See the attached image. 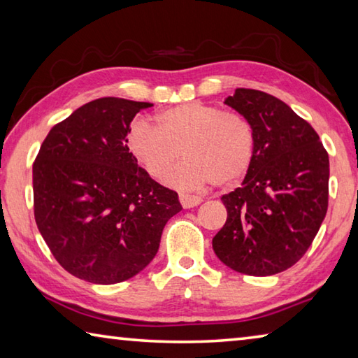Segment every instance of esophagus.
Instances as JSON below:
<instances>
[{
    "label": "esophagus",
    "instance_id": "esophagus-1",
    "mask_svg": "<svg viewBox=\"0 0 358 358\" xmlns=\"http://www.w3.org/2000/svg\"><path fill=\"white\" fill-rule=\"evenodd\" d=\"M201 202H202L201 197L189 196V194H180V203H181V207H183V208L197 207V205Z\"/></svg>",
    "mask_w": 358,
    "mask_h": 358
}]
</instances>
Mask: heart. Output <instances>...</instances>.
I'll return each instance as SVG.
<instances>
[{
	"instance_id": "obj_1",
	"label": "heart",
	"mask_w": 358,
	"mask_h": 358,
	"mask_svg": "<svg viewBox=\"0 0 358 358\" xmlns=\"http://www.w3.org/2000/svg\"><path fill=\"white\" fill-rule=\"evenodd\" d=\"M128 147L151 177L159 178L177 164L166 183L194 189L208 183L230 186L250 171L256 137L250 121L220 107L187 102L157 117V128L136 120L128 131Z\"/></svg>"
}]
</instances>
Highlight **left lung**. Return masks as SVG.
I'll return each instance as SVG.
<instances>
[{"label":"left lung","mask_w":358,"mask_h":358,"mask_svg":"<svg viewBox=\"0 0 358 358\" xmlns=\"http://www.w3.org/2000/svg\"><path fill=\"white\" fill-rule=\"evenodd\" d=\"M224 104L250 121L256 151L241 186L221 197L227 221L213 251L238 273H281L303 257L324 221L329 155L311 124L275 96L238 88Z\"/></svg>","instance_id":"1"}]
</instances>
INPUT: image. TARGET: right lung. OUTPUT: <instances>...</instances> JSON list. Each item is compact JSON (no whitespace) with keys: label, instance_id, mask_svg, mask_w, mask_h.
Listing matches in <instances>:
<instances>
[{"label":"right lung","instance_id":"obj_1","mask_svg":"<svg viewBox=\"0 0 358 358\" xmlns=\"http://www.w3.org/2000/svg\"><path fill=\"white\" fill-rule=\"evenodd\" d=\"M151 102L101 98L53 126L33 164L34 217L53 257L93 284L129 280L155 259L178 194L138 167L128 148Z\"/></svg>","mask_w":358,"mask_h":358}]
</instances>
